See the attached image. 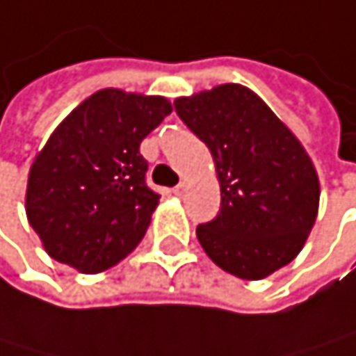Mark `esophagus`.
I'll use <instances>...</instances> for the list:
<instances>
[{"mask_svg":"<svg viewBox=\"0 0 356 356\" xmlns=\"http://www.w3.org/2000/svg\"><path fill=\"white\" fill-rule=\"evenodd\" d=\"M186 190H188V186L181 181V184H177V186L172 188V194H175V196H184V194H186Z\"/></svg>","mask_w":356,"mask_h":356,"instance_id":"1","label":"esophagus"}]
</instances>
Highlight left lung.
<instances>
[{"instance_id":"1","label":"left lung","mask_w":356,"mask_h":356,"mask_svg":"<svg viewBox=\"0 0 356 356\" xmlns=\"http://www.w3.org/2000/svg\"><path fill=\"white\" fill-rule=\"evenodd\" d=\"M175 111L211 149L221 207L196 236L225 272L257 281L304 247L318 209L316 170L287 126L249 88L181 97Z\"/></svg>"}]
</instances>
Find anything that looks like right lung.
<instances>
[{
	"label": "right lung",
	"mask_w": 356,
	"mask_h": 356,
	"mask_svg": "<svg viewBox=\"0 0 356 356\" xmlns=\"http://www.w3.org/2000/svg\"><path fill=\"white\" fill-rule=\"evenodd\" d=\"M170 111L164 97L107 88L63 120L27 184V217L52 259L97 274L141 243L160 194L139 147Z\"/></svg>",
	"instance_id": "1"
}]
</instances>
